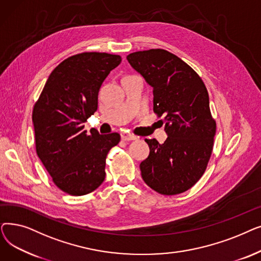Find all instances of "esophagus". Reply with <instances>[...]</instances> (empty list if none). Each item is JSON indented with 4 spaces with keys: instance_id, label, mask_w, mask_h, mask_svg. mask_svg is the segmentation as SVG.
I'll return each mask as SVG.
<instances>
[{
    "instance_id": "esophagus-1",
    "label": "esophagus",
    "mask_w": 261,
    "mask_h": 261,
    "mask_svg": "<svg viewBox=\"0 0 261 261\" xmlns=\"http://www.w3.org/2000/svg\"><path fill=\"white\" fill-rule=\"evenodd\" d=\"M121 140L122 141H135L138 140V136H135L133 134H129V133H122L121 134Z\"/></svg>"
}]
</instances>
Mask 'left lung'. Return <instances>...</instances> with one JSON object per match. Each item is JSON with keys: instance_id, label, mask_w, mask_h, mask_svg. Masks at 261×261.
<instances>
[{"instance_id": "1", "label": "left lung", "mask_w": 261, "mask_h": 261, "mask_svg": "<svg viewBox=\"0 0 261 261\" xmlns=\"http://www.w3.org/2000/svg\"><path fill=\"white\" fill-rule=\"evenodd\" d=\"M129 63L153 88V112L165 122L164 144L146 139L149 156L141 163L145 183L173 196L193 187L208 165L216 120L203 80L175 55L162 48L131 53Z\"/></svg>"}]
</instances>
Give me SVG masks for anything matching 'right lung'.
I'll use <instances>...</instances> for the list:
<instances>
[{"label": "right lung", "mask_w": 261, "mask_h": 261, "mask_svg": "<svg viewBox=\"0 0 261 261\" xmlns=\"http://www.w3.org/2000/svg\"><path fill=\"white\" fill-rule=\"evenodd\" d=\"M119 55L85 51L50 73L33 110L36 152L54 184L65 194L85 196L106 177V159L120 142L116 132L90 133L85 122L97 110L98 91Z\"/></svg>", "instance_id": "add662e5"}]
</instances>
